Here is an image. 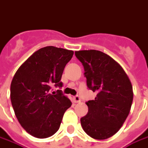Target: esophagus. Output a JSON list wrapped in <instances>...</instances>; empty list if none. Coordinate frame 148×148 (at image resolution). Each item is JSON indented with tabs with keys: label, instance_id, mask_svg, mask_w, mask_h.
Listing matches in <instances>:
<instances>
[{
	"label": "esophagus",
	"instance_id": "1",
	"mask_svg": "<svg viewBox=\"0 0 148 148\" xmlns=\"http://www.w3.org/2000/svg\"><path fill=\"white\" fill-rule=\"evenodd\" d=\"M73 99H74V101L76 102V103H78V102H80V97L78 95L75 96L74 97H73Z\"/></svg>",
	"mask_w": 148,
	"mask_h": 148
}]
</instances>
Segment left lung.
<instances>
[{
    "label": "left lung",
    "instance_id": "left-lung-1",
    "mask_svg": "<svg viewBox=\"0 0 148 148\" xmlns=\"http://www.w3.org/2000/svg\"><path fill=\"white\" fill-rule=\"evenodd\" d=\"M82 63L87 86L97 92L88 101V114L80 119L85 133L95 139L115 134L127 119L133 101V88L121 65L105 53L96 50L75 51Z\"/></svg>",
    "mask_w": 148,
    "mask_h": 148
}]
</instances>
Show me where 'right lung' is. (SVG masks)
<instances>
[{
	"mask_svg": "<svg viewBox=\"0 0 148 148\" xmlns=\"http://www.w3.org/2000/svg\"><path fill=\"white\" fill-rule=\"evenodd\" d=\"M73 51L53 46L38 50L21 64L10 85V99L15 115L24 130L38 138H48L59 130L71 101L61 90L64 69Z\"/></svg>",
	"mask_w": 148,
	"mask_h": 148,
	"instance_id": "1",
	"label": "right lung"
}]
</instances>
